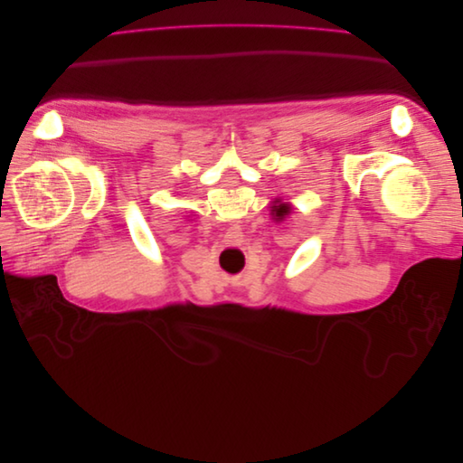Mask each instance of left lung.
<instances>
[{"instance_id":"1","label":"left lung","mask_w":463,"mask_h":463,"mask_svg":"<svg viewBox=\"0 0 463 463\" xmlns=\"http://www.w3.org/2000/svg\"><path fill=\"white\" fill-rule=\"evenodd\" d=\"M289 210H291V206L288 203H282V201L276 199L274 204H272V216H274L276 222H282L289 214Z\"/></svg>"}]
</instances>
